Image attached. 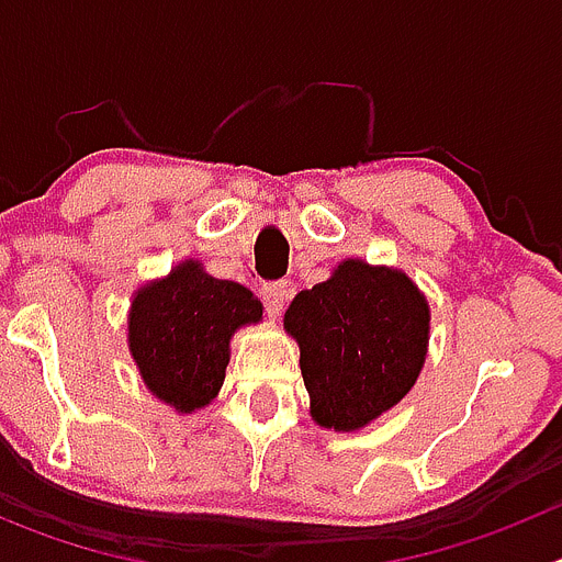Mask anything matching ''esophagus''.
I'll use <instances>...</instances> for the list:
<instances>
[{"label": "esophagus", "mask_w": 562, "mask_h": 562, "mask_svg": "<svg viewBox=\"0 0 562 562\" xmlns=\"http://www.w3.org/2000/svg\"><path fill=\"white\" fill-rule=\"evenodd\" d=\"M261 295H265L267 312H270V315H278L292 297V286L286 284V281H272V284L261 286Z\"/></svg>", "instance_id": "34e87169"}]
</instances>
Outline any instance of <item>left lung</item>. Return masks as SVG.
<instances>
[{
  "mask_svg": "<svg viewBox=\"0 0 562 562\" xmlns=\"http://www.w3.org/2000/svg\"><path fill=\"white\" fill-rule=\"evenodd\" d=\"M284 329L301 349L312 422L355 434L414 389L428 357L430 306L396 267L342 258L326 281L292 297Z\"/></svg>",
  "mask_w": 562,
  "mask_h": 562,
  "instance_id": "8db88e82",
  "label": "left lung"
}]
</instances>
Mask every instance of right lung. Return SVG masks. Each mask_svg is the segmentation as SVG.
Segmentation results:
<instances>
[{"label":"right lung","mask_w":562,"mask_h":562,"mask_svg":"<svg viewBox=\"0 0 562 562\" xmlns=\"http://www.w3.org/2000/svg\"><path fill=\"white\" fill-rule=\"evenodd\" d=\"M261 301L236 281L186 258L168 276L137 286L126 317V342L148 391L177 414L207 408L231 362V340L261 321Z\"/></svg>","instance_id":"1"}]
</instances>
